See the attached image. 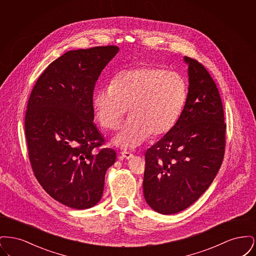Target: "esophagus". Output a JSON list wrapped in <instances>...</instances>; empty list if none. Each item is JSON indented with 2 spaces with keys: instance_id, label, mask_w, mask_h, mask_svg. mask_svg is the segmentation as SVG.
Returning <instances> with one entry per match:
<instances>
[{
  "instance_id": "1",
  "label": "esophagus",
  "mask_w": 256,
  "mask_h": 256,
  "mask_svg": "<svg viewBox=\"0 0 256 256\" xmlns=\"http://www.w3.org/2000/svg\"><path fill=\"white\" fill-rule=\"evenodd\" d=\"M120 158H126V159H130L132 158H134V154H132V152H122L121 154H120Z\"/></svg>"
}]
</instances>
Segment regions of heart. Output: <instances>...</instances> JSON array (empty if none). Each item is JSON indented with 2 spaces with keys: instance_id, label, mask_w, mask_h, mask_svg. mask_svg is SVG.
<instances>
[{
  "instance_id": "obj_1",
  "label": "heart",
  "mask_w": 256,
  "mask_h": 256,
  "mask_svg": "<svg viewBox=\"0 0 256 256\" xmlns=\"http://www.w3.org/2000/svg\"><path fill=\"white\" fill-rule=\"evenodd\" d=\"M188 98L182 74L163 66L143 65L116 74L110 86L93 97L98 122L104 130H117L128 108L130 118L114 138L122 148H134L152 135L170 132L178 122Z\"/></svg>"
}]
</instances>
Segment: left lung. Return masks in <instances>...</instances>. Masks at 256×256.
<instances>
[{
    "instance_id": "8db88e82",
    "label": "left lung",
    "mask_w": 256,
    "mask_h": 256,
    "mask_svg": "<svg viewBox=\"0 0 256 256\" xmlns=\"http://www.w3.org/2000/svg\"><path fill=\"white\" fill-rule=\"evenodd\" d=\"M188 64V98L170 132L146 150L143 190L154 211L170 215L193 204L214 180L226 148L219 90L204 66Z\"/></svg>"
}]
</instances>
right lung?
<instances>
[{
    "instance_id": "add662e5",
    "label": "right lung",
    "mask_w": 256,
    "mask_h": 256,
    "mask_svg": "<svg viewBox=\"0 0 256 256\" xmlns=\"http://www.w3.org/2000/svg\"><path fill=\"white\" fill-rule=\"evenodd\" d=\"M117 46L65 52L38 78L28 102L24 134L34 176L52 198L74 209L102 198L106 170L116 161L94 121L96 82Z\"/></svg>"
}]
</instances>
